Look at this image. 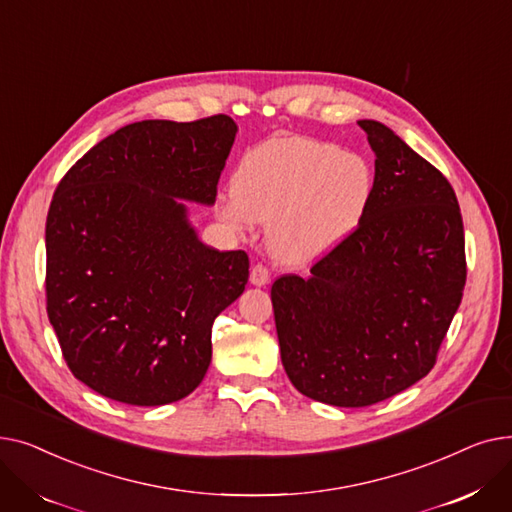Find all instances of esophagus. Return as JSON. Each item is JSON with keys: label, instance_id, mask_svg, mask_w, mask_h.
I'll return each instance as SVG.
<instances>
[{"label": "esophagus", "instance_id": "1", "mask_svg": "<svg viewBox=\"0 0 512 512\" xmlns=\"http://www.w3.org/2000/svg\"><path fill=\"white\" fill-rule=\"evenodd\" d=\"M267 282H270V270L263 263H257L253 265L251 270V284L253 286H265Z\"/></svg>", "mask_w": 512, "mask_h": 512}]
</instances>
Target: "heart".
I'll list each match as a JSON object with an SVG mask.
<instances>
[{
  "instance_id": "heart-1",
  "label": "heart",
  "mask_w": 512,
  "mask_h": 512,
  "mask_svg": "<svg viewBox=\"0 0 512 512\" xmlns=\"http://www.w3.org/2000/svg\"><path fill=\"white\" fill-rule=\"evenodd\" d=\"M369 161L338 145L282 134L249 149L220 203L236 230L270 222L267 242L288 265H305L351 236L373 197Z\"/></svg>"
}]
</instances>
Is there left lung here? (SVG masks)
<instances>
[{"label": "left lung", "instance_id": "obj_1", "mask_svg": "<svg viewBox=\"0 0 512 512\" xmlns=\"http://www.w3.org/2000/svg\"><path fill=\"white\" fill-rule=\"evenodd\" d=\"M375 153L365 218L311 267L272 286L280 357L301 394L369 407L432 371L467 280L450 182L394 130L359 120Z\"/></svg>", "mask_w": 512, "mask_h": 512}]
</instances>
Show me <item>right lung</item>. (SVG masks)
I'll list each match as a JSON object with an SVG mask.
<instances>
[{
    "label": "right lung",
    "mask_w": 512,
    "mask_h": 512,
    "mask_svg": "<svg viewBox=\"0 0 512 512\" xmlns=\"http://www.w3.org/2000/svg\"><path fill=\"white\" fill-rule=\"evenodd\" d=\"M238 126L143 120L80 157L47 213V315L74 378L134 407L191 394L211 326L249 280L245 251L199 240L188 203L213 205Z\"/></svg>",
    "instance_id": "obj_1"
}]
</instances>
